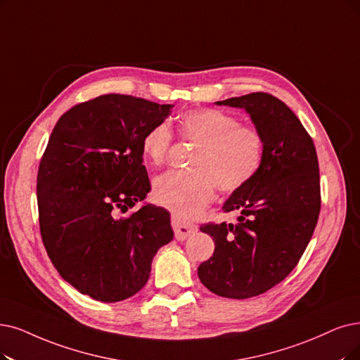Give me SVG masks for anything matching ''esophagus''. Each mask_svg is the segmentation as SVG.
I'll use <instances>...</instances> for the list:
<instances>
[{"mask_svg":"<svg viewBox=\"0 0 360 360\" xmlns=\"http://www.w3.org/2000/svg\"><path fill=\"white\" fill-rule=\"evenodd\" d=\"M171 226H172V229H174V235L179 240L189 238L198 230V227L195 224L184 221V220L176 217V215H171Z\"/></svg>","mask_w":360,"mask_h":360,"instance_id":"1","label":"esophagus"}]
</instances>
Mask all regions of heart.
<instances>
[{
    "mask_svg": "<svg viewBox=\"0 0 360 360\" xmlns=\"http://www.w3.org/2000/svg\"><path fill=\"white\" fill-rule=\"evenodd\" d=\"M183 141L196 145L191 171H169L155 179V204L169 210L179 219L189 220L202 212L214 199L215 188L235 193L251 183L262 169L266 139L258 128L217 109H193L179 121ZM174 141L167 122L152 125L143 134L141 153L155 167L167 161Z\"/></svg>",
    "mask_w": 360,
    "mask_h": 360,
    "instance_id": "obj_1",
    "label": "heart"
}]
</instances>
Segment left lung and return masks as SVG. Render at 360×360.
<instances>
[{"label": "left lung", "mask_w": 360, "mask_h": 360, "mask_svg": "<svg viewBox=\"0 0 360 360\" xmlns=\"http://www.w3.org/2000/svg\"><path fill=\"white\" fill-rule=\"evenodd\" d=\"M217 103L247 109L266 139L262 169L223 205L239 214L238 223L200 226L215 242L198 267L200 282L242 300L281 283L306 251L321 212L319 162L310 134L278 97L258 91Z\"/></svg>", "instance_id": "8db88e82"}]
</instances>
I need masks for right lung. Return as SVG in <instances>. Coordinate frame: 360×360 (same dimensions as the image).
Here are the masks:
<instances>
[{"instance_id":"obj_1","label":"right lung","mask_w":360,"mask_h":360,"mask_svg":"<svg viewBox=\"0 0 360 360\" xmlns=\"http://www.w3.org/2000/svg\"><path fill=\"white\" fill-rule=\"evenodd\" d=\"M171 105L103 94L65 112L37 176L39 232L53 266L79 292L115 303L139 292L155 254L174 236L150 191L141 139Z\"/></svg>"}]
</instances>
